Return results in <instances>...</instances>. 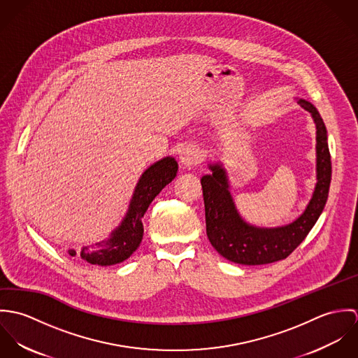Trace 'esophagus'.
Here are the masks:
<instances>
[{"label": "esophagus", "instance_id": "esophagus-1", "mask_svg": "<svg viewBox=\"0 0 358 358\" xmlns=\"http://www.w3.org/2000/svg\"><path fill=\"white\" fill-rule=\"evenodd\" d=\"M203 159L201 153L197 148L194 146H186L179 155V164L182 168H190L197 164H200Z\"/></svg>", "mask_w": 358, "mask_h": 358}]
</instances>
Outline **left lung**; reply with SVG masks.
Masks as SVG:
<instances>
[{
	"label": "left lung",
	"instance_id": "8db88e82",
	"mask_svg": "<svg viewBox=\"0 0 358 358\" xmlns=\"http://www.w3.org/2000/svg\"><path fill=\"white\" fill-rule=\"evenodd\" d=\"M298 103L311 114L315 124L317 183L305 212L296 220L280 227L252 226L236 208L222 164H209L212 173L201 178L206 236L212 247L230 262L255 266L285 259L306 238L325 206L332 173L327 128L311 103L305 99Z\"/></svg>",
	"mask_w": 358,
	"mask_h": 358
}]
</instances>
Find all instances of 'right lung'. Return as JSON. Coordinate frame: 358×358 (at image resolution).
<instances>
[{
  "label": "right lung",
  "mask_w": 358,
  "mask_h": 358,
  "mask_svg": "<svg viewBox=\"0 0 358 358\" xmlns=\"http://www.w3.org/2000/svg\"><path fill=\"white\" fill-rule=\"evenodd\" d=\"M178 172V162L173 157H165L150 165L141 176L129 208L121 224L111 236L98 243L95 247H84L80 252L81 259L91 264L111 266L127 260L141 245L143 238L142 217L155 196L171 183ZM69 255L76 256L74 250H69Z\"/></svg>",
  "instance_id": "obj_1"
}]
</instances>
